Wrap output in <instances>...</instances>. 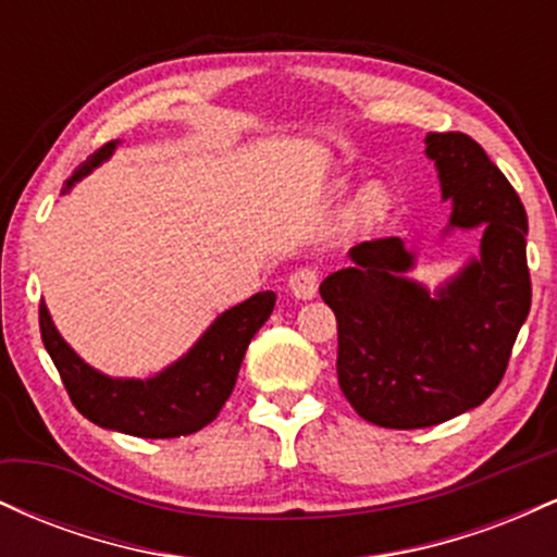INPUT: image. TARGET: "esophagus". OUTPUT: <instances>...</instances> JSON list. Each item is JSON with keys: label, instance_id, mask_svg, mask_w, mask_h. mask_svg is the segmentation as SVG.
I'll return each instance as SVG.
<instances>
[{"label": "esophagus", "instance_id": "34e87169", "mask_svg": "<svg viewBox=\"0 0 557 557\" xmlns=\"http://www.w3.org/2000/svg\"><path fill=\"white\" fill-rule=\"evenodd\" d=\"M287 287H290L293 296L300 300L314 298L317 287H319V272L314 270V267H298V270L287 277Z\"/></svg>", "mask_w": 557, "mask_h": 557}]
</instances>
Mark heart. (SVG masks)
I'll return each mask as SVG.
<instances>
[{
  "label": "heart",
  "mask_w": 557,
  "mask_h": 557,
  "mask_svg": "<svg viewBox=\"0 0 557 557\" xmlns=\"http://www.w3.org/2000/svg\"><path fill=\"white\" fill-rule=\"evenodd\" d=\"M387 190L382 188V185H367L359 194V198H356V216L363 222L382 220L387 212Z\"/></svg>",
  "instance_id": "obj_1"
}]
</instances>
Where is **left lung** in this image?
I'll use <instances>...</instances> for the list:
<instances>
[{
  "instance_id": "obj_1",
  "label": "left lung",
  "mask_w": 557,
  "mask_h": 557,
  "mask_svg": "<svg viewBox=\"0 0 557 557\" xmlns=\"http://www.w3.org/2000/svg\"><path fill=\"white\" fill-rule=\"evenodd\" d=\"M426 157L453 212L447 227H482V251L430 293L408 280L400 238L363 240L322 285L337 319V382L361 419L387 430L443 424L500 385L532 306L527 209L466 133H430Z\"/></svg>"
}]
</instances>
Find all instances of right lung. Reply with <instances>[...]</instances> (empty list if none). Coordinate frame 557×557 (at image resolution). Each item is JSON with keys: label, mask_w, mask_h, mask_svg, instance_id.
<instances>
[{"label": "right lung", "mask_w": 557, "mask_h": 557, "mask_svg": "<svg viewBox=\"0 0 557 557\" xmlns=\"http://www.w3.org/2000/svg\"><path fill=\"white\" fill-rule=\"evenodd\" d=\"M114 151V140L94 151L65 181L67 194L81 177L99 168ZM274 309V293L264 290L227 309L198 337L181 361L149 380H114L96 372L62 341L47 304L38 306L44 348L52 356L70 400L94 424L133 437L170 440L194 434L216 419L233 393L248 343Z\"/></svg>", "instance_id": "1"}]
</instances>
